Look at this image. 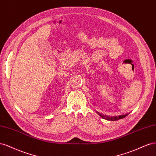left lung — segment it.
<instances>
[{
	"label": "left lung",
	"instance_id": "8db88e82",
	"mask_svg": "<svg viewBox=\"0 0 156 156\" xmlns=\"http://www.w3.org/2000/svg\"><path fill=\"white\" fill-rule=\"evenodd\" d=\"M97 113H98V112H97ZM98 114L100 115V117H102L103 119H106V120H112V121H114V120H119V119H123V118H124V117H126L128 115H129V113H127V114H126V115H119V116L109 117V116H107V115H102V114H100L99 113H98Z\"/></svg>",
	"mask_w": 156,
	"mask_h": 156
}]
</instances>
